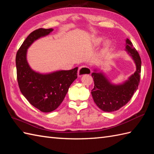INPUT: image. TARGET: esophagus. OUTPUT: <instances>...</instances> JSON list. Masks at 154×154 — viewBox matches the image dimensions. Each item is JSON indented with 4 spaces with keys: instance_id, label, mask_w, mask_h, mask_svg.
<instances>
[{
    "instance_id": "1",
    "label": "esophagus",
    "mask_w": 154,
    "mask_h": 154,
    "mask_svg": "<svg viewBox=\"0 0 154 154\" xmlns=\"http://www.w3.org/2000/svg\"><path fill=\"white\" fill-rule=\"evenodd\" d=\"M91 72V71L89 67L86 66H81L79 68V70H78V75L79 76H82L84 74H90Z\"/></svg>"
}]
</instances>
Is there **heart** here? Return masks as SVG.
<instances>
[{"label":"heart","mask_w":154,"mask_h":154,"mask_svg":"<svg viewBox=\"0 0 154 154\" xmlns=\"http://www.w3.org/2000/svg\"><path fill=\"white\" fill-rule=\"evenodd\" d=\"M101 41H102V39H101V38L97 39V40H96V44H99Z\"/></svg>","instance_id":"obj_1"}]
</instances>
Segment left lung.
<instances>
[{
    "instance_id": "obj_1",
    "label": "left lung",
    "mask_w": 154,
    "mask_h": 154,
    "mask_svg": "<svg viewBox=\"0 0 154 154\" xmlns=\"http://www.w3.org/2000/svg\"><path fill=\"white\" fill-rule=\"evenodd\" d=\"M126 50L132 55L136 71L129 80L120 85H113L100 73H93L94 88L91 91L97 106L104 112H113L126 105L138 89L141 73V58L129 39L126 40Z\"/></svg>"
}]
</instances>
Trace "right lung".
Returning <instances> with one entry per match:
<instances>
[{
	"label": "right lung",
	"instance_id": "obj_1",
	"mask_svg": "<svg viewBox=\"0 0 154 154\" xmlns=\"http://www.w3.org/2000/svg\"><path fill=\"white\" fill-rule=\"evenodd\" d=\"M53 31L39 28L29 34L16 55V73L22 94L32 106L43 112L55 110L63 100L71 83L77 78L78 67L42 75L32 71L26 61V51L33 42Z\"/></svg>",
	"mask_w": 154,
	"mask_h": 154
}]
</instances>
